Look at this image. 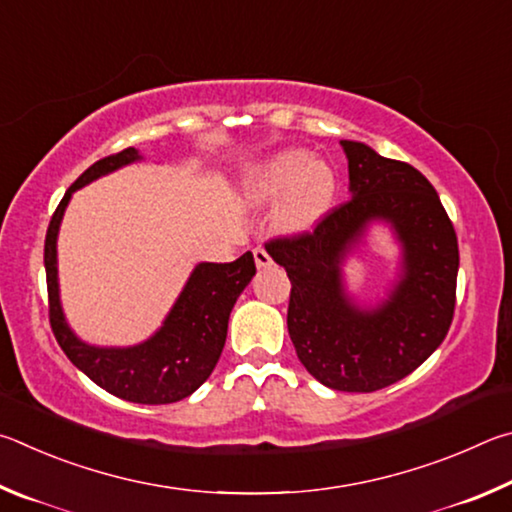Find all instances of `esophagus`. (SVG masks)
Returning <instances> with one entry per match:
<instances>
[{
	"label": "esophagus",
	"mask_w": 512,
	"mask_h": 512,
	"mask_svg": "<svg viewBox=\"0 0 512 512\" xmlns=\"http://www.w3.org/2000/svg\"><path fill=\"white\" fill-rule=\"evenodd\" d=\"M254 261H256L258 270H265V267H270V265H272L270 251H267L265 247H256V249H254Z\"/></svg>",
	"instance_id": "1"
}]
</instances>
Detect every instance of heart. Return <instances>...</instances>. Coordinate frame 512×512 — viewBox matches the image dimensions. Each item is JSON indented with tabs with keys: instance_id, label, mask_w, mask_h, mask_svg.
<instances>
[{
	"instance_id": "obj_1",
	"label": "heart",
	"mask_w": 512,
	"mask_h": 512,
	"mask_svg": "<svg viewBox=\"0 0 512 512\" xmlns=\"http://www.w3.org/2000/svg\"><path fill=\"white\" fill-rule=\"evenodd\" d=\"M240 191L251 204L276 200L274 227L297 236L328 215L337 195V170L326 159H312L308 150L283 148L242 170Z\"/></svg>"
}]
</instances>
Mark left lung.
I'll list each match as a JSON object with an SVG mask.
<instances>
[{
    "instance_id": "left-lung-1",
    "label": "left lung",
    "mask_w": 512,
    "mask_h": 512,
    "mask_svg": "<svg viewBox=\"0 0 512 512\" xmlns=\"http://www.w3.org/2000/svg\"><path fill=\"white\" fill-rule=\"evenodd\" d=\"M351 200L312 233L267 251L292 283L288 330L301 364L335 391L371 393L407 378L447 335L454 315L459 242L441 197L405 161L342 139ZM375 223L392 231L399 263L385 297L362 304L347 292L343 263Z\"/></svg>"
}]
</instances>
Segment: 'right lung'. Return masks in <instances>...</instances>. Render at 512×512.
<instances>
[{
  "mask_svg": "<svg viewBox=\"0 0 512 512\" xmlns=\"http://www.w3.org/2000/svg\"><path fill=\"white\" fill-rule=\"evenodd\" d=\"M141 159L137 148H125L96 161L62 197L44 240L49 319L53 335L71 364L98 387L139 405H168L191 396L215 369L227 339L233 303L254 279L256 265L251 251L233 263H197L166 319L148 339L134 346H94L83 342L71 330L60 301L58 231L62 215L78 188Z\"/></svg>",
  "mask_w": 512,
  "mask_h": 512,
  "instance_id": "right-lung-1",
  "label": "right lung"
}]
</instances>
